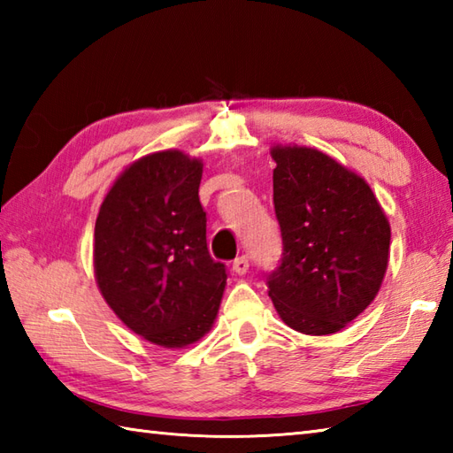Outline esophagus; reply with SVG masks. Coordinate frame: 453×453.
Wrapping results in <instances>:
<instances>
[{
	"label": "esophagus",
	"mask_w": 453,
	"mask_h": 453,
	"mask_svg": "<svg viewBox=\"0 0 453 453\" xmlns=\"http://www.w3.org/2000/svg\"><path fill=\"white\" fill-rule=\"evenodd\" d=\"M249 271V258L243 255V257H237L235 261H234V273L235 274H245Z\"/></svg>",
	"instance_id": "esophagus-1"
}]
</instances>
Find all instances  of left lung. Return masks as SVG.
I'll return each mask as SVG.
<instances>
[{
  "mask_svg": "<svg viewBox=\"0 0 453 453\" xmlns=\"http://www.w3.org/2000/svg\"><path fill=\"white\" fill-rule=\"evenodd\" d=\"M271 156L284 253L268 296L294 331L339 333L380 292L389 219L368 182L326 153L278 143Z\"/></svg>",
  "mask_w": 453,
  "mask_h": 453,
  "instance_id": "8db88e82",
  "label": "left lung"
}]
</instances>
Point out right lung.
Returning a JSON list of instances; mask_svg holds the SVG:
<instances>
[{"mask_svg": "<svg viewBox=\"0 0 453 453\" xmlns=\"http://www.w3.org/2000/svg\"><path fill=\"white\" fill-rule=\"evenodd\" d=\"M202 167L180 150L148 153L112 182L95 221L101 296L130 331L165 349L200 341L226 290V266L206 245Z\"/></svg>", "mask_w": 453, "mask_h": 453, "instance_id": "add662e5", "label": "right lung"}]
</instances>
